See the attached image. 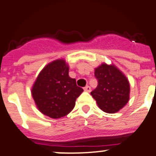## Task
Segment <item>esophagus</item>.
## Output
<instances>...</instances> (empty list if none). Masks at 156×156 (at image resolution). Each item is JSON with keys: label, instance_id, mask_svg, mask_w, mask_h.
Masks as SVG:
<instances>
[{"label": "esophagus", "instance_id": "34e87169", "mask_svg": "<svg viewBox=\"0 0 156 156\" xmlns=\"http://www.w3.org/2000/svg\"><path fill=\"white\" fill-rule=\"evenodd\" d=\"M84 91L85 92H91V87L90 86H87L84 88Z\"/></svg>", "mask_w": 156, "mask_h": 156}]
</instances>
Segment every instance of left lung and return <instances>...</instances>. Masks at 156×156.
Instances as JSON below:
<instances>
[{
	"label": "left lung",
	"mask_w": 156,
	"mask_h": 156,
	"mask_svg": "<svg viewBox=\"0 0 156 156\" xmlns=\"http://www.w3.org/2000/svg\"><path fill=\"white\" fill-rule=\"evenodd\" d=\"M95 76L98 86L91 95L98 108L109 114L119 112L130 99L128 79L116 66L105 63L95 68Z\"/></svg>",
	"instance_id": "8db88e82"
}]
</instances>
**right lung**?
I'll return each instance as SVG.
<instances>
[{
    "label": "right lung",
    "instance_id": "1",
    "mask_svg": "<svg viewBox=\"0 0 156 156\" xmlns=\"http://www.w3.org/2000/svg\"><path fill=\"white\" fill-rule=\"evenodd\" d=\"M83 92L76 86V80L69 76V66L64 59L48 64L38 75L31 90L38 111L54 119L68 115Z\"/></svg>",
    "mask_w": 156,
    "mask_h": 156
}]
</instances>
